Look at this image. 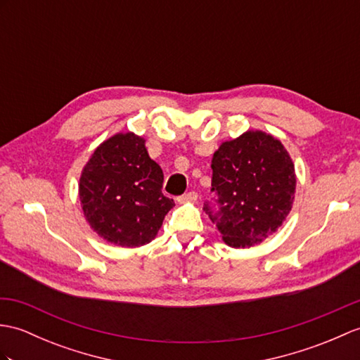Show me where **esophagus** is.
Listing matches in <instances>:
<instances>
[{"label":"esophagus","mask_w":360,"mask_h":360,"mask_svg":"<svg viewBox=\"0 0 360 360\" xmlns=\"http://www.w3.org/2000/svg\"><path fill=\"white\" fill-rule=\"evenodd\" d=\"M196 198H198L196 191H187V193L182 195L178 200L179 202H191V200H196Z\"/></svg>","instance_id":"esophagus-1"}]
</instances>
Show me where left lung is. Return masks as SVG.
<instances>
[{
	"mask_svg": "<svg viewBox=\"0 0 360 360\" xmlns=\"http://www.w3.org/2000/svg\"><path fill=\"white\" fill-rule=\"evenodd\" d=\"M212 191L204 210L216 222L227 245L245 248L278 230L295 199L296 174L279 139L264 131H245L222 142L214 152Z\"/></svg>",
	"mask_w": 360,
	"mask_h": 360,
	"instance_id": "1",
	"label": "left lung"
}]
</instances>
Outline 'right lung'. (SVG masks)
<instances>
[{
	"mask_svg": "<svg viewBox=\"0 0 360 360\" xmlns=\"http://www.w3.org/2000/svg\"><path fill=\"white\" fill-rule=\"evenodd\" d=\"M162 182L164 173L150 160L144 139L118 133L104 141L79 179V199L90 227L115 245L148 244L174 205L162 195Z\"/></svg>",
	"mask_w": 360,
	"mask_h": 360,
	"instance_id": "obj_1",
	"label": "right lung"
}]
</instances>
